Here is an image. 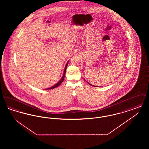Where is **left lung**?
Masks as SVG:
<instances>
[{
    "label": "left lung",
    "mask_w": 149,
    "mask_h": 149,
    "mask_svg": "<svg viewBox=\"0 0 149 149\" xmlns=\"http://www.w3.org/2000/svg\"><path fill=\"white\" fill-rule=\"evenodd\" d=\"M86 82H87V81H86ZM87 83H88V82H87ZM90 84V85H92V86H94V85H92V84Z\"/></svg>",
    "instance_id": "obj_1"
}]
</instances>
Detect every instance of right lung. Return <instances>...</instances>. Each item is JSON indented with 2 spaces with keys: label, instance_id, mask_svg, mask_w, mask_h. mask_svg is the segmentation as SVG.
Here are the masks:
<instances>
[{
  "label": "right lung",
  "instance_id": "right-lung-1",
  "mask_svg": "<svg viewBox=\"0 0 149 149\" xmlns=\"http://www.w3.org/2000/svg\"><path fill=\"white\" fill-rule=\"evenodd\" d=\"M68 63H69V61H68V63H67V64H66V66H65V69H64V74H63V77H62V78L56 84H55V85H53V86H52L51 87H50V88H46V89H45V90L46 89V90H48V89H54V88H56L57 86H58L59 85H60L61 83H62V82L63 81V80H64V78H65V73H66V68H67V66H68Z\"/></svg>",
  "mask_w": 149,
  "mask_h": 149
}]
</instances>
